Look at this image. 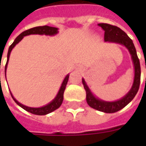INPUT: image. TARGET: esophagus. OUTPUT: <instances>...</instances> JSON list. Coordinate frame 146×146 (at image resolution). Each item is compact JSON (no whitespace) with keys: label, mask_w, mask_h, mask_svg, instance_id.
I'll return each instance as SVG.
<instances>
[{"label":"esophagus","mask_w":146,"mask_h":146,"mask_svg":"<svg viewBox=\"0 0 146 146\" xmlns=\"http://www.w3.org/2000/svg\"><path fill=\"white\" fill-rule=\"evenodd\" d=\"M79 71H83V68H80Z\"/></svg>","instance_id":"obj_1"}]
</instances>
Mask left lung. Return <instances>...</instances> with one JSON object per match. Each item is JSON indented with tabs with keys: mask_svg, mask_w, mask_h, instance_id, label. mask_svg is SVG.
<instances>
[{
	"mask_svg": "<svg viewBox=\"0 0 146 146\" xmlns=\"http://www.w3.org/2000/svg\"><path fill=\"white\" fill-rule=\"evenodd\" d=\"M99 27H101L105 31L104 40L106 42H113L117 43L119 44L123 45L127 48V50L131 55V59L135 68V78L132 87L129 92L123 96L119 100L115 102H106L102 101L99 98H96L95 95L92 94L91 90L87 85L85 80L83 78L82 83L86 91V100L89 106L101 112H104L106 113H116L119 110H122L130 102H131L133 98L137 94L139 85H140V80H141V66L140 62L138 59L136 49L132 40L129 37L127 33L123 31L120 28L113 26L107 23H99Z\"/></svg>",
	"mask_w": 146,
	"mask_h": 146,
	"instance_id": "left-lung-1",
	"label": "left lung"
}]
</instances>
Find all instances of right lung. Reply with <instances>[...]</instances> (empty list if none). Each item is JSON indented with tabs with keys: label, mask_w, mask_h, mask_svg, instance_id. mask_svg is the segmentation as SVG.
Returning a JSON list of instances; mask_svg holds the SVG:
<instances>
[{
	"label": "right lung",
	"mask_w": 146,
	"mask_h": 146,
	"mask_svg": "<svg viewBox=\"0 0 146 146\" xmlns=\"http://www.w3.org/2000/svg\"><path fill=\"white\" fill-rule=\"evenodd\" d=\"M58 33V28L56 27H48V26H43V27H33V28H31L30 30H27L26 31H24L23 33L19 34V36L15 38V40H14V42L11 44V46L8 48V56H7V62H6V65H5V73H6V69H7V66H8V60H9V56H10V54H11V50L13 49L15 45L17 44L18 43L19 41H21V40L25 36H27V35H30V34H40V35H49V36H53V35H55ZM6 75V74H5ZM69 76L70 75L68 74L65 79L63 80L62 81V84L60 87V89L58 92L56 97L52 100V101L48 103V105H46L44 106H42V107L39 108H33V107H28L27 106H24V105L21 104L20 102L15 99V98L13 97V95L11 93V95L12 98L14 99V101L16 102V104L19 105L20 107H22L23 110H27V112L29 113H33V114H35V115H46V114H48V113L53 112L55 110H57L58 108L60 107V106L62 103V101H63V94L64 92H65V89H66V87L67 82H68V80H69Z\"/></svg>",
	"instance_id": "1"
}]
</instances>
